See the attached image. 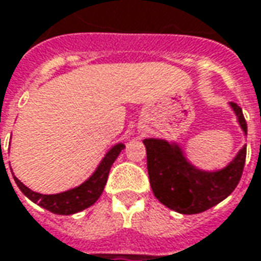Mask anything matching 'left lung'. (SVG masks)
I'll return each instance as SVG.
<instances>
[{
	"label": "left lung",
	"instance_id": "left-lung-1",
	"mask_svg": "<svg viewBox=\"0 0 261 261\" xmlns=\"http://www.w3.org/2000/svg\"><path fill=\"white\" fill-rule=\"evenodd\" d=\"M240 128L247 136L242 108L228 102ZM147 150V170L155 198L180 214H197L227 198L240 181L246 161V145L224 167L205 170L191 163L178 141L166 138L143 140Z\"/></svg>",
	"mask_w": 261,
	"mask_h": 261
}]
</instances>
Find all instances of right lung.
Listing matches in <instances>:
<instances>
[{
  "label": "right lung",
  "instance_id": "add662e5",
  "mask_svg": "<svg viewBox=\"0 0 261 261\" xmlns=\"http://www.w3.org/2000/svg\"><path fill=\"white\" fill-rule=\"evenodd\" d=\"M124 147H125L124 143H117L116 145H113L102 157V160L94 170L93 174L90 175L86 181L81 182L77 187H72L70 190L61 191L57 194H41V193H37V191L28 189L17 177H14V180L17 182L19 190L22 191V194L42 208L54 213V214H60V216L75 214V213L88 208L100 198L104 191V187H106V182H107L110 168L113 166V163L117 160L120 153L123 151Z\"/></svg>",
  "mask_w": 261,
  "mask_h": 261
}]
</instances>
